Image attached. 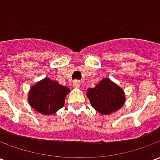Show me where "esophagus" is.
<instances>
[{"label":"esophagus","instance_id":"1","mask_svg":"<svg viewBox=\"0 0 160 160\" xmlns=\"http://www.w3.org/2000/svg\"><path fill=\"white\" fill-rule=\"evenodd\" d=\"M73 87L74 88H79L80 87V83L79 80H75V81H73Z\"/></svg>","mask_w":160,"mask_h":160}]
</instances>
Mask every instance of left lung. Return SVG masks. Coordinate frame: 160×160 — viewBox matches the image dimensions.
<instances>
[{
	"mask_svg": "<svg viewBox=\"0 0 160 160\" xmlns=\"http://www.w3.org/2000/svg\"><path fill=\"white\" fill-rule=\"evenodd\" d=\"M87 96L92 106L102 115H110L120 110L125 102L122 89L105 78L93 88H89Z\"/></svg>",
	"mask_w": 160,
	"mask_h": 160,
	"instance_id": "1",
	"label": "left lung"
}]
</instances>
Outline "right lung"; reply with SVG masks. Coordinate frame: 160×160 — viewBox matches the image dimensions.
<instances>
[{"instance_id": "obj_1", "label": "right lung", "mask_w": 160, "mask_h": 160, "mask_svg": "<svg viewBox=\"0 0 160 160\" xmlns=\"http://www.w3.org/2000/svg\"><path fill=\"white\" fill-rule=\"evenodd\" d=\"M69 88L46 77L32 87L28 95L30 105L42 115H52L63 107Z\"/></svg>"}]
</instances>
